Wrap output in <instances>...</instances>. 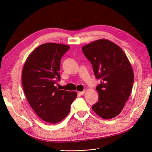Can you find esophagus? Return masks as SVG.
Segmentation results:
<instances>
[{"mask_svg": "<svg viewBox=\"0 0 152 152\" xmlns=\"http://www.w3.org/2000/svg\"><path fill=\"white\" fill-rule=\"evenodd\" d=\"M84 93H85V91H82V92H78V94L79 95H83V94H84Z\"/></svg>", "mask_w": 152, "mask_h": 152, "instance_id": "34e87169", "label": "esophagus"}]
</instances>
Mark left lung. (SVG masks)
<instances>
[{
    "mask_svg": "<svg viewBox=\"0 0 152 152\" xmlns=\"http://www.w3.org/2000/svg\"><path fill=\"white\" fill-rule=\"evenodd\" d=\"M82 51L101 80L92 110L104 119L114 118L121 113L132 89L134 75L129 59L121 47L105 39L84 45Z\"/></svg>",
    "mask_w": 152,
    "mask_h": 152,
    "instance_id": "8db88e82",
    "label": "left lung"
}]
</instances>
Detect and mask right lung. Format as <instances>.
I'll use <instances>...</instances> for the list:
<instances>
[{"label":"right lung","mask_w":152,"mask_h":152,"mask_svg":"<svg viewBox=\"0 0 152 152\" xmlns=\"http://www.w3.org/2000/svg\"><path fill=\"white\" fill-rule=\"evenodd\" d=\"M69 48L63 44H42L31 53L23 68L22 81L27 99L39 118L50 124L67 116L77 96L76 92L55 86L60 80L61 59Z\"/></svg>","instance_id":"add662e5"}]
</instances>
